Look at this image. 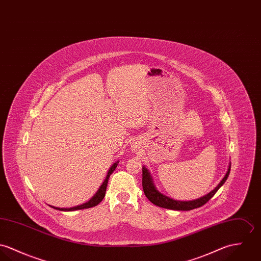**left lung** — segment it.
<instances>
[{
  "label": "left lung",
  "mask_w": 261,
  "mask_h": 261,
  "mask_svg": "<svg viewBox=\"0 0 261 261\" xmlns=\"http://www.w3.org/2000/svg\"><path fill=\"white\" fill-rule=\"evenodd\" d=\"M230 167L231 165L229 164L228 170L225 174V176L223 177V179L220 181V183L208 194H206L205 196L200 197L198 199L192 200V201H179V200H174L172 198L162 194L161 192H159L154 183H153V179L152 176L150 175V172L148 171V169L143 166L142 168V186H143V191L146 197L153 203L156 206L159 207H163V208H167V209H172V210H184V211H188V210H192L198 207H201L205 203L208 202L213 196L214 194L217 192V190L225 183V181L227 180V177L230 173Z\"/></svg>",
  "instance_id": "1"
}]
</instances>
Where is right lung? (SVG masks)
I'll return each mask as SVG.
<instances>
[{"label": "right lung", "instance_id": "add662e5", "mask_svg": "<svg viewBox=\"0 0 261 261\" xmlns=\"http://www.w3.org/2000/svg\"><path fill=\"white\" fill-rule=\"evenodd\" d=\"M118 161L115 162L111 167H110V169H109V171H108V174H107V176H106V178H105V180H104V182H103V184L100 186V188H99V190L96 192V194L88 201V202L84 203V204H82V205H78V206H75V207H71V208H59V207H54V206H52L53 208H55V209H57V210H61V211H74V210H79V209H85V208H90V207H93V206H96V205H98L99 203L101 202L102 200H103V198H104V196H105V193H106V188H107V184H108V180H109V177H110V175L113 173V171L115 170V168L117 167V165H118Z\"/></svg>", "mask_w": 261, "mask_h": 261}]
</instances>
